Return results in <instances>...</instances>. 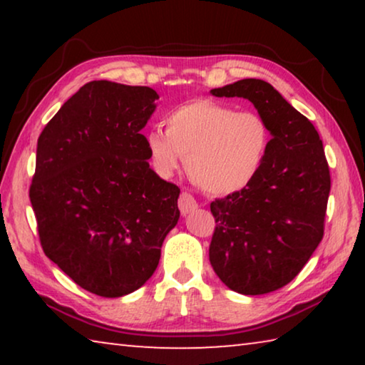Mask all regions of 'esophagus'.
Instances as JSON below:
<instances>
[{
    "instance_id": "34e87169",
    "label": "esophagus",
    "mask_w": 365,
    "mask_h": 365,
    "mask_svg": "<svg viewBox=\"0 0 365 365\" xmlns=\"http://www.w3.org/2000/svg\"><path fill=\"white\" fill-rule=\"evenodd\" d=\"M196 207H197L196 200L190 193H187V191H185V193H182L180 197H178V209H180V212L183 215L193 212Z\"/></svg>"
}]
</instances>
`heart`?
Segmentation results:
<instances>
[{"instance_id": "1", "label": "heart", "mask_w": 365, "mask_h": 365, "mask_svg": "<svg viewBox=\"0 0 365 365\" xmlns=\"http://www.w3.org/2000/svg\"><path fill=\"white\" fill-rule=\"evenodd\" d=\"M165 127L145 133L154 170L170 177L187 158L196 185L214 195L248 187L261 170L270 146L267 122L252 110L237 113L212 100L180 104L165 115Z\"/></svg>"}]
</instances>
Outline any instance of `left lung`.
<instances>
[{
	"label": "left lung",
	"instance_id": "left-lung-1",
	"mask_svg": "<svg viewBox=\"0 0 365 365\" xmlns=\"http://www.w3.org/2000/svg\"><path fill=\"white\" fill-rule=\"evenodd\" d=\"M211 93L251 101L272 138L255 180L211 202L217 227L209 261L233 292H275L299 274L322 242L330 193L322 140L311 120L264 80L243 78Z\"/></svg>",
	"mask_w": 365,
	"mask_h": 365
}]
</instances>
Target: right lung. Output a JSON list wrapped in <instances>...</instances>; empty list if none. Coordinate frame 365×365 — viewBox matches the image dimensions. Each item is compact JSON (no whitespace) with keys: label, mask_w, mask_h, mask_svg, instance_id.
<instances>
[{"label":"right lung","mask_w":365,"mask_h":365,"mask_svg":"<svg viewBox=\"0 0 365 365\" xmlns=\"http://www.w3.org/2000/svg\"><path fill=\"white\" fill-rule=\"evenodd\" d=\"M159 95L108 80L83 85L46 123L30 187L45 255L86 292L119 298L156 270L180 188L148 164L145 125Z\"/></svg>","instance_id":"1"}]
</instances>
